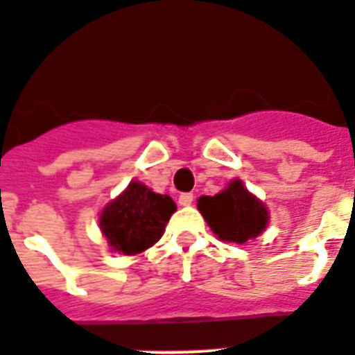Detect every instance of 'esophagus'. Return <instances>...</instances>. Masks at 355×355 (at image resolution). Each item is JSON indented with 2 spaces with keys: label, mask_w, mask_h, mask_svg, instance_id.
I'll use <instances>...</instances> for the list:
<instances>
[{
  "label": "esophagus",
  "mask_w": 355,
  "mask_h": 355,
  "mask_svg": "<svg viewBox=\"0 0 355 355\" xmlns=\"http://www.w3.org/2000/svg\"><path fill=\"white\" fill-rule=\"evenodd\" d=\"M193 202V193H182L178 196V204L180 205H191Z\"/></svg>",
  "instance_id": "1"
}]
</instances>
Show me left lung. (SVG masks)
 <instances>
[{"label": "left lung", "mask_w": 355, "mask_h": 355, "mask_svg": "<svg viewBox=\"0 0 355 355\" xmlns=\"http://www.w3.org/2000/svg\"><path fill=\"white\" fill-rule=\"evenodd\" d=\"M198 211L223 242L245 243L261 234L269 223L263 202L247 191L242 180H233L214 196H200Z\"/></svg>", "instance_id": "left-lung-1"}]
</instances>
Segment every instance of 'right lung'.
I'll return each mask as SVG.
<instances>
[{
	"instance_id": "add662e5",
	"label": "right lung",
	"mask_w": 355,
	"mask_h": 355,
	"mask_svg": "<svg viewBox=\"0 0 355 355\" xmlns=\"http://www.w3.org/2000/svg\"><path fill=\"white\" fill-rule=\"evenodd\" d=\"M175 211L171 196L159 195L133 180L104 207L99 225L112 251L132 256L159 242Z\"/></svg>"
}]
</instances>
